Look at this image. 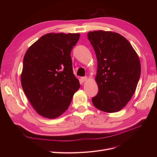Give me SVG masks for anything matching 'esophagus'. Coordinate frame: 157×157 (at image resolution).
I'll list each match as a JSON object with an SVG mask.
<instances>
[{"label": "esophagus", "mask_w": 157, "mask_h": 157, "mask_svg": "<svg viewBox=\"0 0 157 157\" xmlns=\"http://www.w3.org/2000/svg\"><path fill=\"white\" fill-rule=\"evenodd\" d=\"M87 79H88L87 77H81V78H80V80H82V82H85V81H86Z\"/></svg>", "instance_id": "34e87169"}]
</instances>
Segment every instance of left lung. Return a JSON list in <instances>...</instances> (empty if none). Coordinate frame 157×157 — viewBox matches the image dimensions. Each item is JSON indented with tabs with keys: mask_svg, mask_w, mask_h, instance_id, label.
I'll return each mask as SVG.
<instances>
[{
	"mask_svg": "<svg viewBox=\"0 0 157 157\" xmlns=\"http://www.w3.org/2000/svg\"><path fill=\"white\" fill-rule=\"evenodd\" d=\"M88 39L96 52L98 93L94 105L106 113H115L126 106L134 94L141 75L138 56L131 44L117 33L95 31Z\"/></svg>",
	"mask_w": 157,
	"mask_h": 157,
	"instance_id": "left-lung-1",
	"label": "left lung"
}]
</instances>
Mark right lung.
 <instances>
[{
  "mask_svg": "<svg viewBox=\"0 0 157 157\" xmlns=\"http://www.w3.org/2000/svg\"><path fill=\"white\" fill-rule=\"evenodd\" d=\"M79 37V33H48L26 52L21 86L33 108L42 117L56 118L62 115L80 88L71 57Z\"/></svg>",
  "mask_w": 157,
  "mask_h": 157,
  "instance_id": "1",
  "label": "right lung"
}]
</instances>
